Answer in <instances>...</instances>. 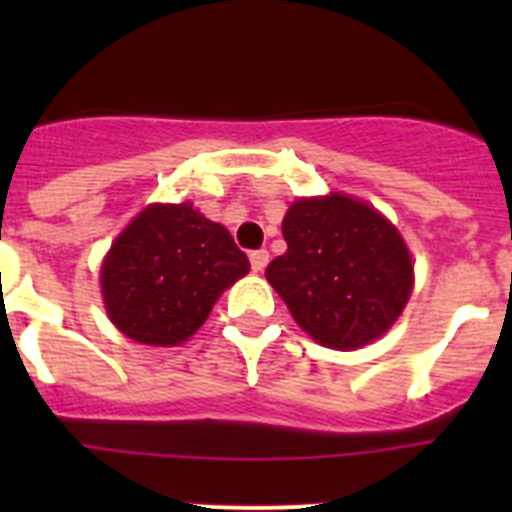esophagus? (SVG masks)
<instances>
[{
  "instance_id": "obj_1",
  "label": "esophagus",
  "mask_w": 512,
  "mask_h": 512,
  "mask_svg": "<svg viewBox=\"0 0 512 512\" xmlns=\"http://www.w3.org/2000/svg\"><path fill=\"white\" fill-rule=\"evenodd\" d=\"M266 264H269V251H264V248H261V251L251 253V269L256 271V274H261V271L266 269Z\"/></svg>"
}]
</instances>
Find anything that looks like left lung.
Instances as JSON below:
<instances>
[{
    "label": "left lung",
    "mask_w": 512,
    "mask_h": 512,
    "mask_svg": "<svg viewBox=\"0 0 512 512\" xmlns=\"http://www.w3.org/2000/svg\"><path fill=\"white\" fill-rule=\"evenodd\" d=\"M282 235L287 253L266 266V282L312 341L356 351L397 323L415 264L377 207L343 192L300 197L284 212Z\"/></svg>",
    "instance_id": "left-lung-1"
}]
</instances>
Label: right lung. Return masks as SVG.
<instances>
[{
    "label": "right lung",
    "instance_id": "1",
    "mask_svg": "<svg viewBox=\"0 0 512 512\" xmlns=\"http://www.w3.org/2000/svg\"><path fill=\"white\" fill-rule=\"evenodd\" d=\"M251 271L233 235L192 202L143 207L99 266L110 323L143 346H182L210 318L225 289Z\"/></svg>",
    "mask_w": 512,
    "mask_h": 512
}]
</instances>
